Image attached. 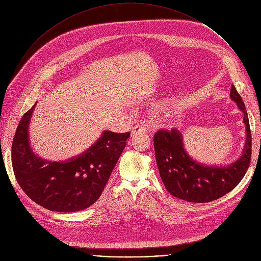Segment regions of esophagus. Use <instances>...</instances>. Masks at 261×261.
I'll list each match as a JSON object with an SVG mask.
<instances>
[{
    "instance_id": "esophagus-1",
    "label": "esophagus",
    "mask_w": 261,
    "mask_h": 261,
    "mask_svg": "<svg viewBox=\"0 0 261 261\" xmlns=\"http://www.w3.org/2000/svg\"><path fill=\"white\" fill-rule=\"evenodd\" d=\"M146 132H147V127L145 125H136L135 127H133V129L131 131V136L136 137L138 135L145 134Z\"/></svg>"
}]
</instances>
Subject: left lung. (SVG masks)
Listing matches in <instances>:
<instances>
[{"label":"left lung","mask_w":261,"mask_h":261,"mask_svg":"<svg viewBox=\"0 0 261 261\" xmlns=\"http://www.w3.org/2000/svg\"><path fill=\"white\" fill-rule=\"evenodd\" d=\"M230 99L244 114L246 142L242 156L227 166L201 164L191 158L184 147L181 132L159 130L154 136L156 161L166 190L179 199L203 203L224 196L242 180L251 161V131L242 97L231 86Z\"/></svg>","instance_id":"8db88e82"}]
</instances>
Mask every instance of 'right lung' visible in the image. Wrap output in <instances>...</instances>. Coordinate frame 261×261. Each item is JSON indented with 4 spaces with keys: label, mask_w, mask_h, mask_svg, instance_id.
Returning a JSON list of instances; mask_svg holds the SVG:
<instances>
[{
    "label": "right lung",
    "mask_w": 261,
    "mask_h": 261,
    "mask_svg": "<svg viewBox=\"0 0 261 261\" xmlns=\"http://www.w3.org/2000/svg\"><path fill=\"white\" fill-rule=\"evenodd\" d=\"M35 105L21 118L12 142V167L23 192L49 211L85 210L100 197L126 141L127 133L103 131L83 154L53 162L37 156L30 144L29 125Z\"/></svg>",
    "instance_id": "obj_1"
}]
</instances>
